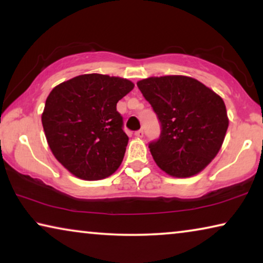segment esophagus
<instances>
[{
	"label": "esophagus",
	"mask_w": 263,
	"mask_h": 263,
	"mask_svg": "<svg viewBox=\"0 0 263 263\" xmlns=\"http://www.w3.org/2000/svg\"><path fill=\"white\" fill-rule=\"evenodd\" d=\"M143 135H144V131L142 130V128H140V130H138V131H136V132H135V136H136V137H138V138H142Z\"/></svg>",
	"instance_id": "34e87169"
}]
</instances>
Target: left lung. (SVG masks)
Wrapping results in <instances>:
<instances>
[{
    "label": "left lung",
    "mask_w": 263,
    "mask_h": 263,
    "mask_svg": "<svg viewBox=\"0 0 263 263\" xmlns=\"http://www.w3.org/2000/svg\"><path fill=\"white\" fill-rule=\"evenodd\" d=\"M160 120L149 144L158 167L175 177L200 173L216 157L229 126L223 99L187 76L149 77L137 83Z\"/></svg>",
    "instance_id": "obj_1"
}]
</instances>
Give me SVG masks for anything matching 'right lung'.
I'll use <instances>...</instances> for the list:
<instances>
[{
  "mask_svg": "<svg viewBox=\"0 0 263 263\" xmlns=\"http://www.w3.org/2000/svg\"><path fill=\"white\" fill-rule=\"evenodd\" d=\"M135 84L101 73L80 75L54 87L42 123L54 157L83 180L112 175L123 162L128 137L117 103Z\"/></svg>",
  "mask_w": 263,
  "mask_h": 263,
  "instance_id": "1",
  "label": "right lung"
}]
</instances>
